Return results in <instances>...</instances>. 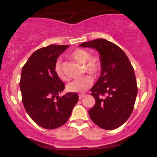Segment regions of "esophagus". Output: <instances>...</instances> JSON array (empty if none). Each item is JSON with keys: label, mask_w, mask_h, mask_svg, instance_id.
Segmentation results:
<instances>
[{"label": "esophagus", "mask_w": 157, "mask_h": 157, "mask_svg": "<svg viewBox=\"0 0 157 157\" xmlns=\"http://www.w3.org/2000/svg\"><path fill=\"white\" fill-rule=\"evenodd\" d=\"M86 95H85V94H79V95H78V97H79V99H81V98H82L83 97H84V96H85Z\"/></svg>", "instance_id": "1"}]
</instances>
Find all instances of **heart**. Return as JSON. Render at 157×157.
Masks as SVG:
<instances>
[{
  "label": "heart",
  "mask_w": 157,
  "mask_h": 157,
  "mask_svg": "<svg viewBox=\"0 0 157 157\" xmlns=\"http://www.w3.org/2000/svg\"><path fill=\"white\" fill-rule=\"evenodd\" d=\"M71 57L79 63L83 64V71L89 74L96 76L101 68V61L98 56L91 55L86 50L78 48L73 51ZM55 72L56 76L62 81H66L61 62L58 61L55 66ZM93 84V78L90 76H85L81 78L76 79L68 83L66 86L67 91L71 93H83L86 91Z\"/></svg>",
  "instance_id": "heart-1"
}]
</instances>
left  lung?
Returning <instances> with one entry per match:
<instances>
[{
    "instance_id": "8db88e82",
    "label": "left lung",
    "mask_w": 157,
    "mask_h": 157,
    "mask_svg": "<svg viewBox=\"0 0 157 157\" xmlns=\"http://www.w3.org/2000/svg\"><path fill=\"white\" fill-rule=\"evenodd\" d=\"M81 47L95 48L100 53L101 73L91 89L96 100L89 111L94 124L104 129H114L132 114L137 95L134 68L124 51L103 38L83 43Z\"/></svg>"
}]
</instances>
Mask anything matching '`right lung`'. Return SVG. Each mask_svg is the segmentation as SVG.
Here are the masks:
<instances>
[{
	"label": "right lung",
	"mask_w": 157,
	"mask_h": 157,
	"mask_svg": "<svg viewBox=\"0 0 157 157\" xmlns=\"http://www.w3.org/2000/svg\"><path fill=\"white\" fill-rule=\"evenodd\" d=\"M68 47L50 45L36 51L21 71L20 89L24 108L38 125L53 129L63 125L78 102L76 93L60 97L65 85L56 76L57 58Z\"/></svg>",
	"instance_id": "obj_1"
}]
</instances>
